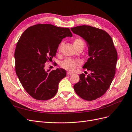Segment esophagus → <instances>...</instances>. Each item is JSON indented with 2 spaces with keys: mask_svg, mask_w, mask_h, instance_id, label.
Masks as SVG:
<instances>
[{
  "mask_svg": "<svg viewBox=\"0 0 132 132\" xmlns=\"http://www.w3.org/2000/svg\"><path fill=\"white\" fill-rule=\"evenodd\" d=\"M72 75H73V73H70V72H67V76H71Z\"/></svg>",
  "mask_w": 132,
  "mask_h": 132,
  "instance_id": "esophagus-1",
  "label": "esophagus"
}]
</instances>
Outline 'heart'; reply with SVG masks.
Segmentation results:
<instances>
[{
  "instance_id": "heart-1",
  "label": "heart",
  "mask_w": 132,
  "mask_h": 132,
  "mask_svg": "<svg viewBox=\"0 0 132 132\" xmlns=\"http://www.w3.org/2000/svg\"><path fill=\"white\" fill-rule=\"evenodd\" d=\"M62 45V43H60L57 47V52L59 53L61 51V48ZM85 45L84 41L80 38H76L74 41V46L76 49L80 47L84 48ZM81 62L79 60L72 59H66L62 61L60 66L63 69H65L68 71H73L76 69V68L80 65Z\"/></svg>"
}]
</instances>
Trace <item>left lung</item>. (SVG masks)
Returning a JSON list of instances; mask_svg holds the SVG:
<instances>
[{
    "label": "left lung",
    "mask_w": 132,
    "mask_h": 132,
    "mask_svg": "<svg viewBox=\"0 0 132 132\" xmlns=\"http://www.w3.org/2000/svg\"><path fill=\"white\" fill-rule=\"evenodd\" d=\"M72 31L87 42L90 57L83 66L89 74L80 75L73 88L82 99L93 101L103 96L115 75L118 53L111 36L105 31L90 26L72 28Z\"/></svg>",
    "instance_id": "left-lung-1"
}]
</instances>
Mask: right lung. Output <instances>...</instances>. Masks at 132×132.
<instances>
[{"label":"right lung","mask_w":132,"mask_h":132,"mask_svg":"<svg viewBox=\"0 0 132 132\" xmlns=\"http://www.w3.org/2000/svg\"><path fill=\"white\" fill-rule=\"evenodd\" d=\"M72 36L70 29L49 24H37L24 31L17 43L15 70L24 89L37 100L54 96L60 81L66 76L62 69L45 70V63L56 55L62 40Z\"/></svg>","instance_id":"right-lung-1"}]
</instances>
